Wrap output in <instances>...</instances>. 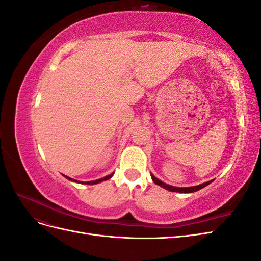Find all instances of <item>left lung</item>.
I'll return each instance as SVG.
<instances>
[{"mask_svg":"<svg viewBox=\"0 0 261 261\" xmlns=\"http://www.w3.org/2000/svg\"><path fill=\"white\" fill-rule=\"evenodd\" d=\"M151 175V178L153 180V183L161 186L162 188L164 189H168V191L170 192H175V193H194V192H197L199 191V189L206 187L207 185H209L210 183H212V180H209V181H206V183H202V184H199V185H196V186H191V187H176V186H172V185H168L163 183L162 180H160L159 178H156L153 174H150Z\"/></svg>","mask_w":261,"mask_h":261,"instance_id":"8db88e82","label":"left lung"}]
</instances>
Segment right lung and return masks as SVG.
I'll return each mask as SVG.
<instances>
[{"instance_id": "obj_1", "label": "right lung", "mask_w": 261, "mask_h": 261, "mask_svg": "<svg viewBox=\"0 0 261 261\" xmlns=\"http://www.w3.org/2000/svg\"><path fill=\"white\" fill-rule=\"evenodd\" d=\"M113 174H114V173H111V174H109V175H107V176H105V177L99 178V179H96V180H90V181H81V180H76V179L70 178V177H68V176H66V175H63V176H65V177H66L67 179H69V180L75 181V183L87 184V185H94V184H98V183H101V181H103V180H107V179H109V178H111V177L113 176Z\"/></svg>"}]
</instances>
